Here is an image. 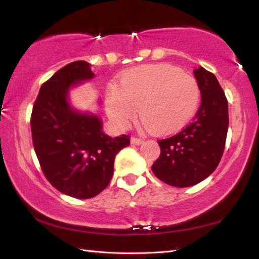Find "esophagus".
I'll return each instance as SVG.
<instances>
[{
	"instance_id": "1",
	"label": "esophagus",
	"mask_w": 259,
	"mask_h": 259,
	"mask_svg": "<svg viewBox=\"0 0 259 259\" xmlns=\"http://www.w3.org/2000/svg\"><path fill=\"white\" fill-rule=\"evenodd\" d=\"M144 142L142 138H137V137H133L131 138V144H134V145H140Z\"/></svg>"
}]
</instances>
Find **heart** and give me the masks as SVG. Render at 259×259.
Returning <instances> with one entry per match:
<instances>
[{
  "mask_svg": "<svg viewBox=\"0 0 259 259\" xmlns=\"http://www.w3.org/2000/svg\"><path fill=\"white\" fill-rule=\"evenodd\" d=\"M201 90L198 81L170 65H143L122 74L106 91L111 119L126 126L139 116L152 133L163 135L183 129L198 111Z\"/></svg>",
  "mask_w": 259,
  "mask_h": 259,
  "instance_id": "1",
  "label": "heart"
}]
</instances>
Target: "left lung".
<instances>
[{"mask_svg":"<svg viewBox=\"0 0 259 259\" xmlns=\"http://www.w3.org/2000/svg\"><path fill=\"white\" fill-rule=\"evenodd\" d=\"M201 90L200 108L193 122L178 134L159 139L161 154L152 171L176 187L195 185L211 175L224 153L229 106L217 77L203 67L194 69Z\"/></svg>","mask_w":259,"mask_h":259,"instance_id":"8db88e82","label":"left lung"}]
</instances>
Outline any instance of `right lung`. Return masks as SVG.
Returning <instances> with one entry per match:
<instances>
[{
  "instance_id": "obj_1",
  "label": "right lung",
  "mask_w": 259,
  "mask_h": 259,
  "mask_svg": "<svg viewBox=\"0 0 259 259\" xmlns=\"http://www.w3.org/2000/svg\"><path fill=\"white\" fill-rule=\"evenodd\" d=\"M91 77L87 61L60 68L41 85L30 115L33 145L43 174L59 192L76 199L94 198L104 191L116 154L130 145V136L109 137L97 116L77 113L68 105L69 87Z\"/></svg>"
}]
</instances>
